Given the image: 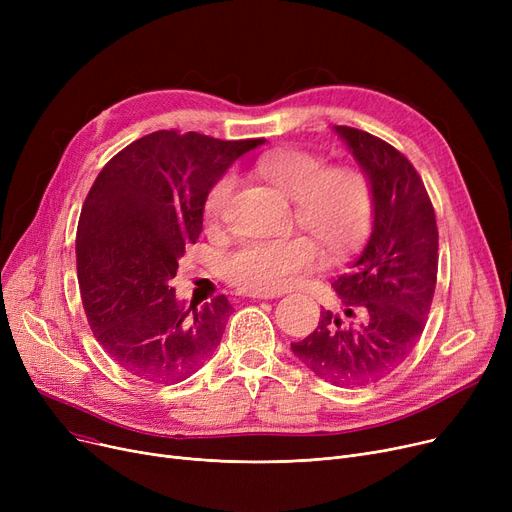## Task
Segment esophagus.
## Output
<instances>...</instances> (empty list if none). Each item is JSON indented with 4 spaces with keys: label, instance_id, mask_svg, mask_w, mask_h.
Here are the masks:
<instances>
[{
    "label": "esophagus",
    "instance_id": "34e87169",
    "mask_svg": "<svg viewBox=\"0 0 512 512\" xmlns=\"http://www.w3.org/2000/svg\"><path fill=\"white\" fill-rule=\"evenodd\" d=\"M242 297H249V299H274L276 294L274 292H240Z\"/></svg>",
    "mask_w": 512,
    "mask_h": 512
}]
</instances>
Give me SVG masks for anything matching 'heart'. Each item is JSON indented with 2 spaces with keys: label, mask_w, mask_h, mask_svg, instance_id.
Segmentation results:
<instances>
[{
  "label": "heart",
  "mask_w": 512,
  "mask_h": 512,
  "mask_svg": "<svg viewBox=\"0 0 512 512\" xmlns=\"http://www.w3.org/2000/svg\"><path fill=\"white\" fill-rule=\"evenodd\" d=\"M255 176L294 205V224L309 236L259 240L232 251L224 278L242 292H276L313 272L321 261L342 259L363 245L375 215L369 174L357 166H328V159L307 149H276L257 157ZM234 188L230 174L205 193L203 222L218 226Z\"/></svg>",
  "instance_id": "b5f03b06"
}]
</instances>
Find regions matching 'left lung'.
Returning a JSON list of instances; mask_svg holds the SVG:
<instances>
[{"instance_id":"obj_1","label":"left lung","mask_w":512,"mask_h":512,"mask_svg":"<svg viewBox=\"0 0 512 512\" xmlns=\"http://www.w3.org/2000/svg\"><path fill=\"white\" fill-rule=\"evenodd\" d=\"M336 132L373 182V232L351 270L332 282L348 321L324 311L317 328L290 346L321 380L363 386L396 369L421 338L438 280V226L405 153L359 128Z\"/></svg>"}]
</instances>
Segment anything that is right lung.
<instances>
[{
	"instance_id": "1",
	"label": "right lung",
	"mask_w": 512,
	"mask_h": 512,
	"mask_svg": "<svg viewBox=\"0 0 512 512\" xmlns=\"http://www.w3.org/2000/svg\"><path fill=\"white\" fill-rule=\"evenodd\" d=\"M261 143L157 130L95 178L76 230L80 297L103 351L137 378L176 384L218 348L228 299L218 294L186 311L170 280L203 230L207 188Z\"/></svg>"
}]
</instances>
